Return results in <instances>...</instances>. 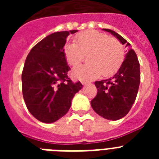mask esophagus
Returning a JSON list of instances; mask_svg holds the SVG:
<instances>
[{
  "instance_id": "esophagus-1",
  "label": "esophagus",
  "mask_w": 159,
  "mask_h": 159,
  "mask_svg": "<svg viewBox=\"0 0 159 159\" xmlns=\"http://www.w3.org/2000/svg\"><path fill=\"white\" fill-rule=\"evenodd\" d=\"M81 83H82L83 85H87V84H88V83L85 82V81H81Z\"/></svg>"
}]
</instances>
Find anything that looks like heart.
I'll return each mask as SVG.
<instances>
[{"instance_id":"b5f03b06","label":"heart","mask_w":159,"mask_h":159,"mask_svg":"<svg viewBox=\"0 0 159 159\" xmlns=\"http://www.w3.org/2000/svg\"><path fill=\"white\" fill-rule=\"evenodd\" d=\"M75 41L66 43L64 48L67 64L75 66L88 55V64L75 67L73 76L81 80H91L99 77L111 76L123 64L124 52L117 40L106 33L91 30L75 36Z\"/></svg>"}]
</instances>
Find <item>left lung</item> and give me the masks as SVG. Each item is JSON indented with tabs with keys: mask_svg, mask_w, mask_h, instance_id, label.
<instances>
[{
	"mask_svg": "<svg viewBox=\"0 0 159 159\" xmlns=\"http://www.w3.org/2000/svg\"><path fill=\"white\" fill-rule=\"evenodd\" d=\"M128 48L124 61L112 78L95 82L96 96L91 101L93 110L108 120H118L130 110L140 84V66L130 44L115 31L103 29Z\"/></svg>",
	"mask_w": 159,
	"mask_h": 159,
	"instance_id": "obj_1",
	"label": "left lung"
}]
</instances>
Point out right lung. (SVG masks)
<instances>
[{
	"instance_id": "obj_1",
	"label": "right lung",
	"mask_w": 159,
	"mask_h": 159,
	"mask_svg": "<svg viewBox=\"0 0 159 159\" xmlns=\"http://www.w3.org/2000/svg\"><path fill=\"white\" fill-rule=\"evenodd\" d=\"M69 32H57L43 38L31 49L22 71V92L32 116L51 123L65 116L75 93L83 88L67 76L70 70L64 52Z\"/></svg>"
}]
</instances>
